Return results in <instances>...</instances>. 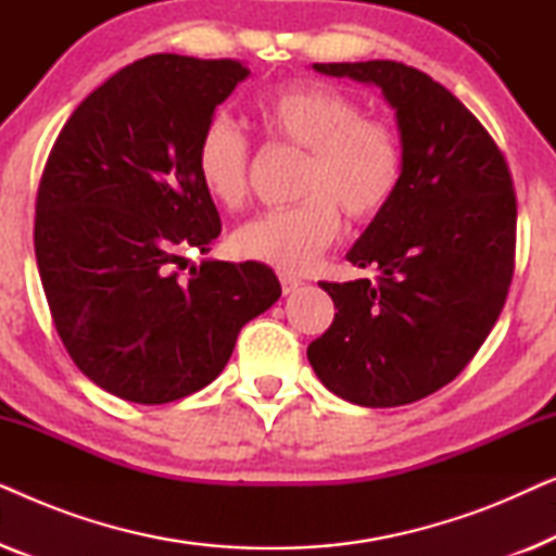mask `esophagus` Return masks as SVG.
<instances>
[{"label":"esophagus","mask_w":556,"mask_h":556,"mask_svg":"<svg viewBox=\"0 0 556 556\" xmlns=\"http://www.w3.org/2000/svg\"><path fill=\"white\" fill-rule=\"evenodd\" d=\"M303 283L299 278H293V276H280V288H283V293L286 295H291V293H295L299 291Z\"/></svg>","instance_id":"obj_1"}]
</instances>
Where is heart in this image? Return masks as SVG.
Segmentation results:
<instances>
[{
	"label": "heart",
	"instance_id": "obj_1",
	"mask_svg": "<svg viewBox=\"0 0 556 556\" xmlns=\"http://www.w3.org/2000/svg\"><path fill=\"white\" fill-rule=\"evenodd\" d=\"M257 121L273 141L306 149L293 207L263 212L232 235L242 261L303 273L341 230V212L369 223L390 207L405 174V147L390 121L367 116L352 93L329 83L295 80L257 101ZM197 179L223 207L248 194L250 141L227 116L204 124L194 149Z\"/></svg>",
	"mask_w": 556,
	"mask_h": 556
}]
</instances>
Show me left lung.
<instances>
[{
	"label": "left lung",
	"instance_id": "8db88e82",
	"mask_svg": "<svg viewBox=\"0 0 556 556\" xmlns=\"http://www.w3.org/2000/svg\"><path fill=\"white\" fill-rule=\"evenodd\" d=\"M314 71L382 88L405 174L346 253L377 280L318 283L337 314L308 344V362L341 400L409 405L466 369L504 308L516 250L511 172L481 121L422 71L394 60Z\"/></svg>",
	"mask_w": 556,
	"mask_h": 556
}]
</instances>
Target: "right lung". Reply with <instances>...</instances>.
I'll list each match as a JSON object with an SVG mask.
<instances>
[{"label":"right lung","instance_id":"add662e5","mask_svg":"<svg viewBox=\"0 0 556 556\" xmlns=\"http://www.w3.org/2000/svg\"><path fill=\"white\" fill-rule=\"evenodd\" d=\"M240 60L159 52L96 88L60 131L35 204V257L63 344L101 390L164 405L207 387L250 318L280 299L263 263L202 261L223 230L194 169Z\"/></svg>","mask_w":556,"mask_h":556}]
</instances>
